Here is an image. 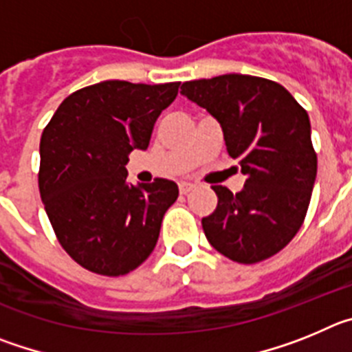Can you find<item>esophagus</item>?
I'll list each match as a JSON object with an SVG mask.
<instances>
[{
  "instance_id": "34e87169",
  "label": "esophagus",
  "mask_w": 352,
  "mask_h": 352,
  "mask_svg": "<svg viewBox=\"0 0 352 352\" xmlns=\"http://www.w3.org/2000/svg\"><path fill=\"white\" fill-rule=\"evenodd\" d=\"M194 188H195L194 183H188V182H182V183H179V194H183V195L190 194V192L194 190Z\"/></svg>"
}]
</instances>
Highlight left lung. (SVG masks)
<instances>
[{
	"instance_id": "8db88e82",
	"label": "left lung",
	"mask_w": 352,
	"mask_h": 352,
	"mask_svg": "<svg viewBox=\"0 0 352 352\" xmlns=\"http://www.w3.org/2000/svg\"><path fill=\"white\" fill-rule=\"evenodd\" d=\"M182 95L219 121L227 153L247 176L236 194L213 186L208 241L241 264L275 256L300 231L316 183L309 114L278 82L243 74L188 80Z\"/></svg>"
}]
</instances>
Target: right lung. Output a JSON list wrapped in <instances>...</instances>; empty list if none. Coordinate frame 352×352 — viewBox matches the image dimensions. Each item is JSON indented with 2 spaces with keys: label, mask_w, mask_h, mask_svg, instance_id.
Here are the masks:
<instances>
[{
  "label": "right lung",
  "mask_w": 352,
  "mask_h": 352,
  "mask_svg": "<svg viewBox=\"0 0 352 352\" xmlns=\"http://www.w3.org/2000/svg\"><path fill=\"white\" fill-rule=\"evenodd\" d=\"M179 82L102 80L67 96L40 139V197L61 247L82 268L120 276L148 259L178 185L126 182L133 149H146L153 125Z\"/></svg>",
  "instance_id": "add662e5"
}]
</instances>
